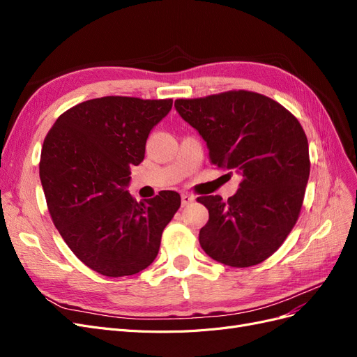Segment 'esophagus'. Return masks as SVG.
I'll list each match as a JSON object with an SVG mask.
<instances>
[{
	"instance_id": "1",
	"label": "esophagus",
	"mask_w": 357,
	"mask_h": 357,
	"mask_svg": "<svg viewBox=\"0 0 357 357\" xmlns=\"http://www.w3.org/2000/svg\"><path fill=\"white\" fill-rule=\"evenodd\" d=\"M193 201H195V197L189 195V193H181V207H188Z\"/></svg>"
}]
</instances>
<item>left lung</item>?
Wrapping results in <instances>:
<instances>
[{"instance_id":"8db88e82","label":"left lung","mask_w":357,"mask_h":357,"mask_svg":"<svg viewBox=\"0 0 357 357\" xmlns=\"http://www.w3.org/2000/svg\"><path fill=\"white\" fill-rule=\"evenodd\" d=\"M183 121L207 143L211 164L241 176L225 202L201 197L208 222L202 250L220 264L264 262L294 228L310 177L308 142L298 119L261 93L232 91L174 102Z\"/></svg>"}]
</instances>
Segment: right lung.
Returning a JSON list of instances; mask_svg holds the SVG:
<instances>
[{
  "instance_id": "obj_1",
  "label": "right lung",
  "mask_w": 357,
  "mask_h": 357,
  "mask_svg": "<svg viewBox=\"0 0 357 357\" xmlns=\"http://www.w3.org/2000/svg\"><path fill=\"white\" fill-rule=\"evenodd\" d=\"M172 100L102 96L77 104L52 126L40 160L47 208L71 252L107 277L143 271L180 207L177 192L137 202L126 188L150 131Z\"/></svg>"
}]
</instances>
